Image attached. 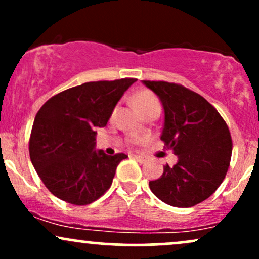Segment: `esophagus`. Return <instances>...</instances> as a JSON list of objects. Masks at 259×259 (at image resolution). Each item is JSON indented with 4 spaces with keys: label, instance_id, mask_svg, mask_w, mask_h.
Returning <instances> with one entry per match:
<instances>
[{
    "label": "esophagus",
    "instance_id": "1",
    "mask_svg": "<svg viewBox=\"0 0 259 259\" xmlns=\"http://www.w3.org/2000/svg\"><path fill=\"white\" fill-rule=\"evenodd\" d=\"M133 158H134V159H136V160H138V162H139V163H144V162H145V160H146V158H145V157H144V156H136V154H134V156H133Z\"/></svg>",
    "mask_w": 259,
    "mask_h": 259
}]
</instances>
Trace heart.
I'll return each mask as SVG.
<instances>
[{"instance_id":"obj_1","label":"heart","mask_w":259,"mask_h":259,"mask_svg":"<svg viewBox=\"0 0 259 259\" xmlns=\"http://www.w3.org/2000/svg\"><path fill=\"white\" fill-rule=\"evenodd\" d=\"M133 102L136 106V108L141 112V114H146L147 112L151 111H160L159 100L157 99L156 95H153L150 91H139L138 94L134 95Z\"/></svg>"}]
</instances>
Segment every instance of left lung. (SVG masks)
Returning <instances> with one entry per match:
<instances>
[{"instance_id":"1","label":"left lung","mask_w":259,"mask_h":259,"mask_svg":"<svg viewBox=\"0 0 259 259\" xmlns=\"http://www.w3.org/2000/svg\"><path fill=\"white\" fill-rule=\"evenodd\" d=\"M142 84L158 96L164 111L160 140L177 154L173 167L163 168L150 189L160 201L187 208L207 200L224 180L233 142L228 125L206 99L184 86L167 81Z\"/></svg>"}]
</instances>
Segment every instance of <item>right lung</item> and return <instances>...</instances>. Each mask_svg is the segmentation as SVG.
<instances>
[{
	"instance_id": "obj_1",
	"label": "right lung",
	"mask_w": 259,
	"mask_h": 259,
	"mask_svg": "<svg viewBox=\"0 0 259 259\" xmlns=\"http://www.w3.org/2000/svg\"><path fill=\"white\" fill-rule=\"evenodd\" d=\"M136 79L91 81L55 95L32 124L29 153L45 186L59 200L90 204L112 185L126 154L96 148V129L106 126L114 107Z\"/></svg>"
}]
</instances>
